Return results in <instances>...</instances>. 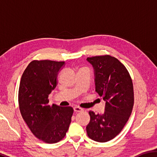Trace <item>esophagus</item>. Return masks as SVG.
I'll use <instances>...</instances> for the list:
<instances>
[{
	"label": "esophagus",
	"mask_w": 157,
	"mask_h": 157,
	"mask_svg": "<svg viewBox=\"0 0 157 157\" xmlns=\"http://www.w3.org/2000/svg\"><path fill=\"white\" fill-rule=\"evenodd\" d=\"M73 109H74V111H75V112H81V111H83V109H82V108L79 107H75Z\"/></svg>",
	"instance_id": "obj_1"
}]
</instances>
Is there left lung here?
<instances>
[{"mask_svg":"<svg viewBox=\"0 0 157 157\" xmlns=\"http://www.w3.org/2000/svg\"><path fill=\"white\" fill-rule=\"evenodd\" d=\"M94 69L96 91L105 101V111L91 117L86 126L88 136L105 143L119 134L131 115L134 106V89L131 77L123 63L110 55L88 57Z\"/></svg>","mask_w":157,"mask_h":157,"instance_id":"8db88e82","label":"left lung"}]
</instances>
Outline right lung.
I'll list each match as a JSON object with an SVG mask.
<instances>
[{"instance_id":"obj_1","label":"right lung","mask_w":157,"mask_h":157,"mask_svg":"<svg viewBox=\"0 0 157 157\" xmlns=\"http://www.w3.org/2000/svg\"><path fill=\"white\" fill-rule=\"evenodd\" d=\"M64 62L34 60L21 77L18 105L23 120L37 139L55 143L64 138L73 109L48 105V95L57 84L59 71Z\"/></svg>"}]
</instances>
